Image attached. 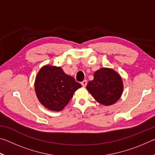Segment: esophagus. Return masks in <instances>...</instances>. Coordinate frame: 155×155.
Masks as SVG:
<instances>
[{"label":"esophagus","instance_id":"34e87169","mask_svg":"<svg viewBox=\"0 0 155 155\" xmlns=\"http://www.w3.org/2000/svg\"><path fill=\"white\" fill-rule=\"evenodd\" d=\"M87 82L86 80H84L82 81V82H81V85H82L83 87H85V86L87 85Z\"/></svg>","mask_w":155,"mask_h":155}]
</instances>
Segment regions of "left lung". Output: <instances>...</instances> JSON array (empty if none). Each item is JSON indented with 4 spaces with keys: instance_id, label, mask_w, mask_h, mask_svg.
Here are the masks:
<instances>
[{
    "instance_id": "8db88e82",
    "label": "left lung",
    "mask_w": 155,
    "mask_h": 155,
    "mask_svg": "<svg viewBox=\"0 0 155 155\" xmlns=\"http://www.w3.org/2000/svg\"><path fill=\"white\" fill-rule=\"evenodd\" d=\"M87 90L94 98L104 106L112 105L121 97L124 85L118 73L111 68H101L94 74Z\"/></svg>"
}]
</instances>
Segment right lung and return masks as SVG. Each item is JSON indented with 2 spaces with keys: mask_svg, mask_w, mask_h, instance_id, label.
Returning <instances> with one entry per match:
<instances>
[{
  "mask_svg": "<svg viewBox=\"0 0 155 155\" xmlns=\"http://www.w3.org/2000/svg\"><path fill=\"white\" fill-rule=\"evenodd\" d=\"M35 91L38 101L51 111L64 109L74 91L82 87L71 76L66 74L61 67L46 65L36 75Z\"/></svg>",
  "mask_w": 155,
  "mask_h": 155,
  "instance_id": "add662e5",
  "label": "right lung"
}]
</instances>
